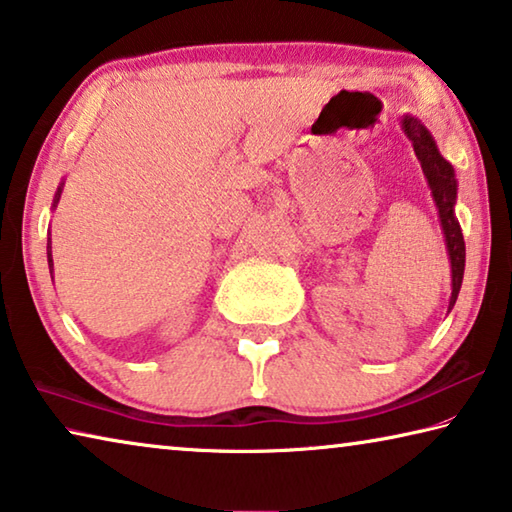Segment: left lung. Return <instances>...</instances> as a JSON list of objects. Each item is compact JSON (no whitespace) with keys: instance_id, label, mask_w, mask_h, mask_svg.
<instances>
[{"instance_id":"1","label":"left lung","mask_w":512,"mask_h":512,"mask_svg":"<svg viewBox=\"0 0 512 512\" xmlns=\"http://www.w3.org/2000/svg\"><path fill=\"white\" fill-rule=\"evenodd\" d=\"M404 131L408 133V138L413 140L415 156L420 158L426 181H429V188L433 192L435 206H438L442 231H445L449 261H451V286H454V290H451V301H449V311H451L458 299L460 283H463V272H465V240L454 215V201H456L454 167L440 156L431 133L426 131L415 117H404Z\"/></svg>"}]
</instances>
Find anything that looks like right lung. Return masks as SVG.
I'll list each match as a JSON object with an SVG mask.
<instances>
[{"label": "right lung", "instance_id": "obj_1", "mask_svg": "<svg viewBox=\"0 0 512 512\" xmlns=\"http://www.w3.org/2000/svg\"><path fill=\"white\" fill-rule=\"evenodd\" d=\"M61 197V190L56 192V199ZM47 261H49V267H52V240H47Z\"/></svg>", "mask_w": 512, "mask_h": 512}]
</instances>
